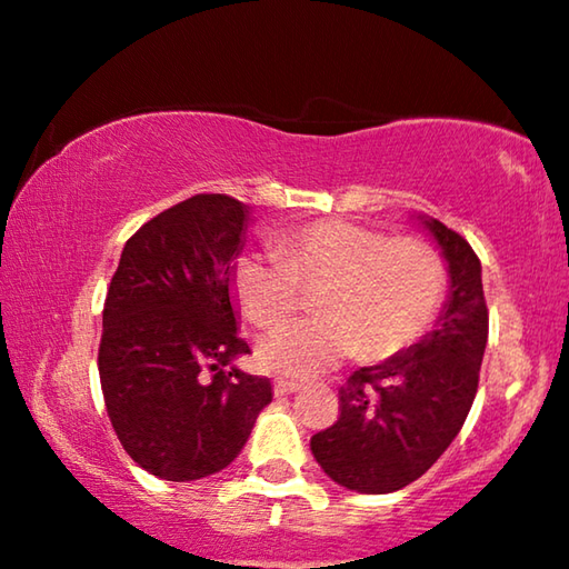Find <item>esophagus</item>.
<instances>
[{"label":"esophagus","instance_id":"34e87169","mask_svg":"<svg viewBox=\"0 0 569 569\" xmlns=\"http://www.w3.org/2000/svg\"><path fill=\"white\" fill-rule=\"evenodd\" d=\"M298 389H300L298 381H290V379H277V381H274V395H277V397L292 395V392H298Z\"/></svg>","mask_w":569,"mask_h":569}]
</instances>
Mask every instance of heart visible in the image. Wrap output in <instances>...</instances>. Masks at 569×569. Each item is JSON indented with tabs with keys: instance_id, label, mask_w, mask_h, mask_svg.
<instances>
[{
	"instance_id": "b5f03b06",
	"label": "heart",
	"mask_w": 569,
	"mask_h": 569,
	"mask_svg": "<svg viewBox=\"0 0 569 569\" xmlns=\"http://www.w3.org/2000/svg\"><path fill=\"white\" fill-rule=\"evenodd\" d=\"M279 253L246 250L232 263V295L253 327L269 329L313 295V319L290 321L258 342L269 373L313 379L358 352L366 363L400 356L437 319L447 290L439 250L348 219L277 232Z\"/></svg>"
}]
</instances>
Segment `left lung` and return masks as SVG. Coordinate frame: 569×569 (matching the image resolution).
Listing matches in <instances>:
<instances>
[{"label": "left lung", "mask_w": 569, "mask_h": 569, "mask_svg": "<svg viewBox=\"0 0 569 569\" xmlns=\"http://www.w3.org/2000/svg\"><path fill=\"white\" fill-rule=\"evenodd\" d=\"M426 227L452 279L437 329L381 366L358 368L339 387L335 426L311 439L323 473L360 493H389L418 481L460 433L478 392L489 337L481 261L439 219Z\"/></svg>", "instance_id": "8db88e82"}]
</instances>
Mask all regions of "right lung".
I'll return each mask as SVG.
<instances>
[{
  "label": "right lung",
  "mask_w": 569,
  "mask_h": 569,
  "mask_svg": "<svg viewBox=\"0 0 569 569\" xmlns=\"http://www.w3.org/2000/svg\"><path fill=\"white\" fill-rule=\"evenodd\" d=\"M246 221L238 198L190 196L124 242L109 282L99 342L107 412L124 452L164 481L227 468L271 402L269 379L227 371L250 352L230 302Z\"/></svg>",
  "instance_id": "1"
}]
</instances>
